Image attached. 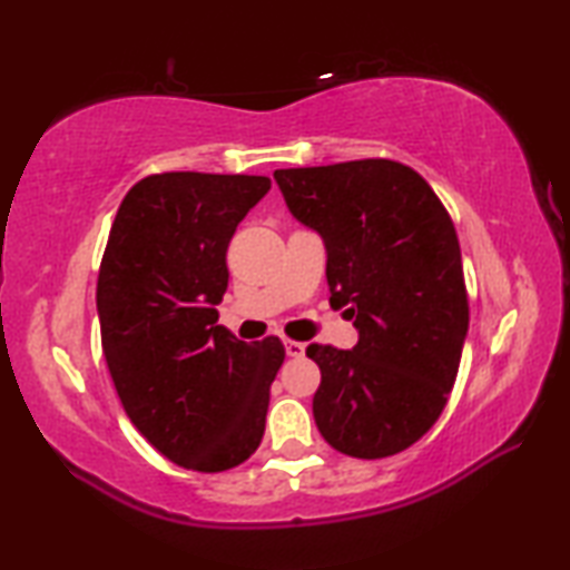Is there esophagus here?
Segmentation results:
<instances>
[{"label":"esophagus","instance_id":"34e87169","mask_svg":"<svg viewBox=\"0 0 570 570\" xmlns=\"http://www.w3.org/2000/svg\"><path fill=\"white\" fill-rule=\"evenodd\" d=\"M284 350L288 356H302L306 346L302 342H294V340H284Z\"/></svg>","mask_w":570,"mask_h":570}]
</instances>
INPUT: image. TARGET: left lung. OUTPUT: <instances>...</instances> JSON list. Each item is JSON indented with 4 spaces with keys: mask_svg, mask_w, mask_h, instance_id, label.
<instances>
[{
    "mask_svg": "<svg viewBox=\"0 0 570 570\" xmlns=\"http://www.w3.org/2000/svg\"><path fill=\"white\" fill-rule=\"evenodd\" d=\"M296 220L326 246V284L346 306L354 350L308 344L320 364L314 420L350 458L414 445L445 410L470 308L455 226L417 170L364 158L274 173Z\"/></svg>",
    "mask_w": 570,
    "mask_h": 570,
    "instance_id": "1",
    "label": "left lung"
}]
</instances>
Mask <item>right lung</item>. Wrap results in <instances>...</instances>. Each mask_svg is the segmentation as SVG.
Here are the masks:
<instances>
[{
	"label": "right lung",
	"mask_w": 570,
	"mask_h": 570,
	"mask_svg": "<svg viewBox=\"0 0 570 570\" xmlns=\"http://www.w3.org/2000/svg\"><path fill=\"white\" fill-rule=\"evenodd\" d=\"M266 176L173 170L135 183L98 276L102 354L130 422L180 468L224 472L262 445L286 350L216 324L226 250Z\"/></svg>",
	"instance_id": "add662e5"
}]
</instances>
